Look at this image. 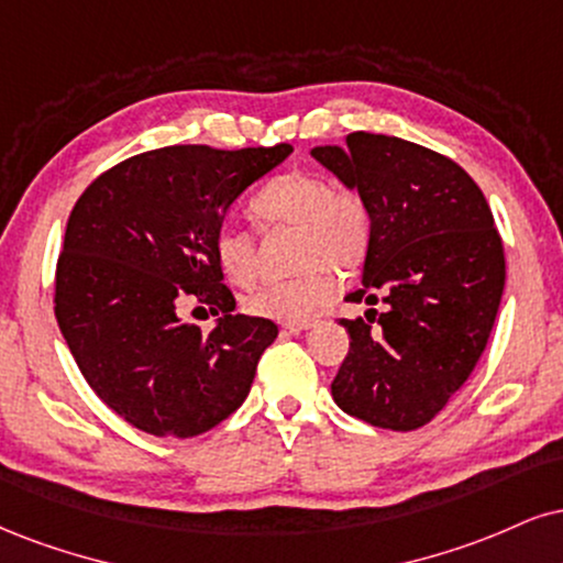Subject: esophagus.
Here are the masks:
<instances>
[{"label":"esophagus","mask_w":563,"mask_h":563,"mask_svg":"<svg viewBox=\"0 0 563 563\" xmlns=\"http://www.w3.org/2000/svg\"><path fill=\"white\" fill-rule=\"evenodd\" d=\"M309 328H314V320L286 322V324H283V333H288V335H299V333H303V330H309Z\"/></svg>","instance_id":"34e87169"}]
</instances>
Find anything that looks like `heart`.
Listing matches in <instances>:
<instances>
[{"mask_svg":"<svg viewBox=\"0 0 563 563\" xmlns=\"http://www.w3.org/2000/svg\"><path fill=\"white\" fill-rule=\"evenodd\" d=\"M262 228L296 225L294 262L303 273L269 280L243 299V309L275 322H303L335 296L333 275H354L369 254L372 217L367 201L351 188H335L328 175L288 173L262 188L252 201ZM217 267L233 286L256 277V246L249 230L222 225L212 241Z\"/></svg>","mask_w":563,"mask_h":563,"instance_id":"b5f03b06","label":"heart"}]
</instances>
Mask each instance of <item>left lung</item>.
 Segmentation results:
<instances>
[{
	"mask_svg": "<svg viewBox=\"0 0 563 563\" xmlns=\"http://www.w3.org/2000/svg\"><path fill=\"white\" fill-rule=\"evenodd\" d=\"M311 157L369 207V254L346 301L385 303L341 320L351 343L333 398L375 428L417 430L466 383L496 322L506 260L493 212L456 162L396 135L349 133Z\"/></svg>",
	"mask_w": 563,
	"mask_h": 563,
	"instance_id": "left-lung-1",
	"label": "left lung"
}]
</instances>
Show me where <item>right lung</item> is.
<instances>
[{"instance_id": "add662e5", "label": "right lung", "mask_w": 563, "mask_h": 563, "mask_svg": "<svg viewBox=\"0 0 563 563\" xmlns=\"http://www.w3.org/2000/svg\"><path fill=\"white\" fill-rule=\"evenodd\" d=\"M290 152L154 148L101 173L73 207L54 317L86 383L133 428L194 438L246 401L277 324L233 314L212 241L230 205ZM186 295L223 314L212 334L179 322Z\"/></svg>"}]
</instances>
